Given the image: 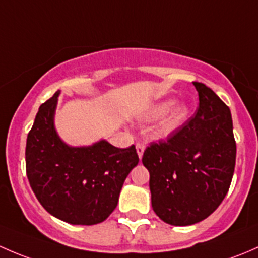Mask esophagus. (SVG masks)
<instances>
[{
    "mask_svg": "<svg viewBox=\"0 0 258 258\" xmlns=\"http://www.w3.org/2000/svg\"><path fill=\"white\" fill-rule=\"evenodd\" d=\"M144 150H145L144 143H137V153H138V155H139L140 159H142L143 154H144Z\"/></svg>",
    "mask_w": 258,
    "mask_h": 258,
    "instance_id": "1",
    "label": "esophagus"
}]
</instances>
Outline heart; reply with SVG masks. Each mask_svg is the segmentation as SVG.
Listing matches in <instances>:
<instances>
[{
    "mask_svg": "<svg viewBox=\"0 0 258 258\" xmlns=\"http://www.w3.org/2000/svg\"><path fill=\"white\" fill-rule=\"evenodd\" d=\"M174 100H164V102L158 103L156 105H154L150 110L148 111L147 118L148 119H158L160 116L165 115L166 112L168 114L164 116L163 120L159 123V125L156 126L155 135L156 138H168L170 135L174 134L176 130H179L182 126V124L186 121L188 113H190V108L185 103H177L175 104ZM173 108H171V107Z\"/></svg>",
    "mask_w": 258,
    "mask_h": 258,
    "instance_id": "1",
    "label": "heart"
}]
</instances>
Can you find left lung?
<instances>
[{
	"label": "left lung",
	"instance_id": "8db88e82",
	"mask_svg": "<svg viewBox=\"0 0 258 258\" xmlns=\"http://www.w3.org/2000/svg\"><path fill=\"white\" fill-rule=\"evenodd\" d=\"M195 116L166 140L150 143L143 155L154 212L164 222L188 226L209 217L230 188L236 142L228 107L204 83Z\"/></svg>",
	"mask_w": 258,
	"mask_h": 258
}]
</instances>
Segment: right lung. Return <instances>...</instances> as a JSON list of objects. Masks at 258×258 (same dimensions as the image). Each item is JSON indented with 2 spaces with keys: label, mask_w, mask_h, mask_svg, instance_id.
<instances>
[{
  "label": "right lung",
  "mask_w": 258,
  "mask_h": 258,
  "mask_svg": "<svg viewBox=\"0 0 258 258\" xmlns=\"http://www.w3.org/2000/svg\"><path fill=\"white\" fill-rule=\"evenodd\" d=\"M59 90L39 107L26 144V172L34 195L50 215L72 225L103 222L139 163L134 145L120 149L105 140L68 147L53 124Z\"/></svg>",
  "instance_id": "1"
}]
</instances>
